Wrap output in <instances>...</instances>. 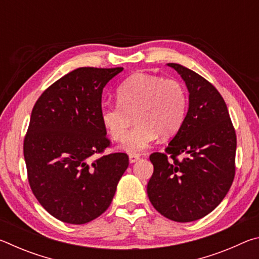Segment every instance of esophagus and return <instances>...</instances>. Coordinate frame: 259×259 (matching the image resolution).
Instances as JSON below:
<instances>
[{"label":"esophagus","mask_w":259,"mask_h":259,"mask_svg":"<svg viewBox=\"0 0 259 259\" xmlns=\"http://www.w3.org/2000/svg\"><path fill=\"white\" fill-rule=\"evenodd\" d=\"M139 159H140V156L138 154H130L129 155L130 163H135V162H137Z\"/></svg>","instance_id":"1"}]
</instances>
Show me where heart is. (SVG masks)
<instances>
[{
  "label": "heart",
  "mask_w": 259,
  "mask_h": 259,
  "mask_svg": "<svg viewBox=\"0 0 259 259\" xmlns=\"http://www.w3.org/2000/svg\"><path fill=\"white\" fill-rule=\"evenodd\" d=\"M116 104L100 108V120L114 140H122L121 150L136 154L146 150L159 137H171L185 121L188 97L186 89L175 78L136 73L117 88Z\"/></svg>",
  "instance_id": "obj_1"
}]
</instances>
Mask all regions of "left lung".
I'll list each match as a JSON object with an SVG mask.
<instances>
[{"label": "left lung", "instance_id": "obj_1", "mask_svg": "<svg viewBox=\"0 0 259 259\" xmlns=\"http://www.w3.org/2000/svg\"><path fill=\"white\" fill-rule=\"evenodd\" d=\"M166 65L185 82L188 111L165 153L150 156L154 171L147 195L164 217L187 223L207 216L226 196L235 175L236 136L216 88L182 65Z\"/></svg>", "mask_w": 259, "mask_h": 259}]
</instances>
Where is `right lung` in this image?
Masks as SVG:
<instances>
[{
    "instance_id": "1",
    "label": "right lung",
    "mask_w": 259,
    "mask_h": 259,
    "mask_svg": "<svg viewBox=\"0 0 259 259\" xmlns=\"http://www.w3.org/2000/svg\"><path fill=\"white\" fill-rule=\"evenodd\" d=\"M123 67H80L56 81L35 103L24 140L33 194L51 216L85 224L111 204L128 168L125 153L95 159L109 146L100 120L102 94Z\"/></svg>"
}]
</instances>
